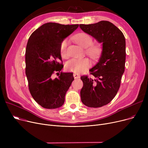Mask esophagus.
<instances>
[{
	"label": "esophagus",
	"mask_w": 148,
	"mask_h": 148,
	"mask_svg": "<svg viewBox=\"0 0 148 148\" xmlns=\"http://www.w3.org/2000/svg\"><path fill=\"white\" fill-rule=\"evenodd\" d=\"M73 76H74V79H79L80 77V75L79 74H75V73H74V74H73Z\"/></svg>",
	"instance_id": "34e87169"
}]
</instances>
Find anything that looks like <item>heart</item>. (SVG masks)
Segmentation results:
<instances>
[{
    "label": "heart",
    "instance_id": "1",
    "mask_svg": "<svg viewBox=\"0 0 148 148\" xmlns=\"http://www.w3.org/2000/svg\"><path fill=\"white\" fill-rule=\"evenodd\" d=\"M75 41L83 48H86V53L92 59H95L99 57L101 48L98 44H92L93 39L91 36L86 33L81 32L77 34L74 37ZM68 40L64 39L60 45V53L63 58L67 56V46ZM90 65V61L86 59H73L66 62L65 68L68 71L75 74H80L86 70Z\"/></svg>",
    "mask_w": 148,
    "mask_h": 148
}]
</instances>
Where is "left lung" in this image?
<instances>
[{
    "label": "left lung",
    "mask_w": 148,
    "mask_h": 148,
    "mask_svg": "<svg viewBox=\"0 0 148 148\" xmlns=\"http://www.w3.org/2000/svg\"><path fill=\"white\" fill-rule=\"evenodd\" d=\"M81 29L103 43V50L97 65L89 71L92 77L82 75L80 91L82 103L97 108L107 105L114 98L120 88L125 71V39L123 33L108 21L80 25Z\"/></svg>",
    "instance_id": "1"
}]
</instances>
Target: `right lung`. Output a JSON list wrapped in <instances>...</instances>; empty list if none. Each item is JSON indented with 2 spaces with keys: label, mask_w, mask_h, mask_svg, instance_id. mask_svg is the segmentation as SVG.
Returning <instances> with one entry per match:
<instances>
[{
  "label": "right lung",
  "mask_w": 148,
  "mask_h": 148,
  "mask_svg": "<svg viewBox=\"0 0 148 148\" xmlns=\"http://www.w3.org/2000/svg\"><path fill=\"white\" fill-rule=\"evenodd\" d=\"M78 27L79 25L47 23L29 38L25 56L29 89L35 101L45 108L53 109L63 105L66 93L74 80L73 73L60 71L64 65L60 45ZM56 72H60V75L53 79L52 75Z\"/></svg>",
  "instance_id": "add662e5"
}]
</instances>
